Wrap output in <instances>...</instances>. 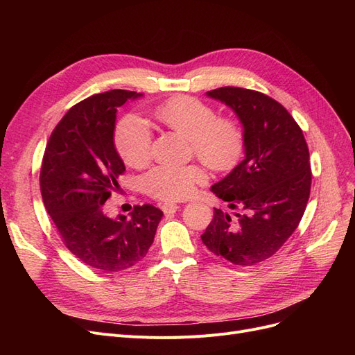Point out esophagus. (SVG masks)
I'll return each instance as SVG.
<instances>
[{
  "label": "esophagus",
  "instance_id": "34e87169",
  "mask_svg": "<svg viewBox=\"0 0 355 355\" xmlns=\"http://www.w3.org/2000/svg\"><path fill=\"white\" fill-rule=\"evenodd\" d=\"M161 209H163V211H164L166 214L175 213V211L179 209V204H176V202H164L163 206H161Z\"/></svg>",
  "mask_w": 355,
  "mask_h": 355
}]
</instances>
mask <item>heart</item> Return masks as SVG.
Instances as JSON below:
<instances>
[{
	"mask_svg": "<svg viewBox=\"0 0 355 355\" xmlns=\"http://www.w3.org/2000/svg\"><path fill=\"white\" fill-rule=\"evenodd\" d=\"M151 116L161 127L188 139L191 153L216 173L230 171L240 163L245 148L244 128L237 118L218 115L210 103L194 96H173L155 106ZM114 144L128 167L144 168L151 161V133L136 116L118 121ZM204 180L206 173L196 164L159 166L145 176L144 188L155 200L178 201L189 197Z\"/></svg>",
	"mask_w": 355,
	"mask_h": 355,
	"instance_id": "b5f03b06",
	"label": "heart"
}]
</instances>
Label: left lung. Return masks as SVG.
Here are the masks:
<instances>
[{"label": "left lung", "instance_id": "8db88e82", "mask_svg": "<svg viewBox=\"0 0 355 355\" xmlns=\"http://www.w3.org/2000/svg\"><path fill=\"white\" fill-rule=\"evenodd\" d=\"M231 106L245 135V158L211 187L235 214L214 209L201 240L222 259L252 266L271 257L304 216L311 192V163L302 128L284 106L261 92L220 87L207 92Z\"/></svg>", "mask_w": 355, "mask_h": 355}]
</instances>
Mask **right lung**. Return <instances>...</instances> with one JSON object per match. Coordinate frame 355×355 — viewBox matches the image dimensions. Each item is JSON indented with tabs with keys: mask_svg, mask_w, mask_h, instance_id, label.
<instances>
[{
	"mask_svg": "<svg viewBox=\"0 0 355 355\" xmlns=\"http://www.w3.org/2000/svg\"><path fill=\"white\" fill-rule=\"evenodd\" d=\"M141 93L111 90L73 105L50 135L40 188L60 239L78 259L105 272L135 266L151 247L163 211L135 206L130 219H111L103 204L124 163L114 146L116 108Z\"/></svg>",
	"mask_w": 355,
	"mask_h": 355,
	"instance_id": "add662e5",
	"label": "right lung"
}]
</instances>
